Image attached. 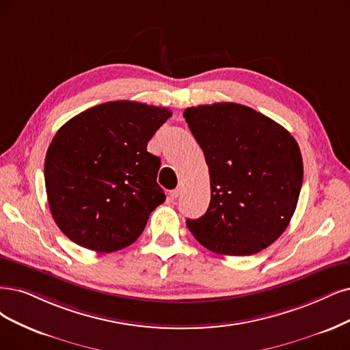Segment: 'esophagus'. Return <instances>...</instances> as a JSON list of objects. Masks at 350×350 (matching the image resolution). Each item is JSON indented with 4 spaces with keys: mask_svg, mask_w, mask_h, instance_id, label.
Here are the masks:
<instances>
[{
    "mask_svg": "<svg viewBox=\"0 0 350 350\" xmlns=\"http://www.w3.org/2000/svg\"><path fill=\"white\" fill-rule=\"evenodd\" d=\"M170 195H172V198H173V199H177L180 195H182V187H177V189H174V190L170 193Z\"/></svg>",
    "mask_w": 350,
    "mask_h": 350,
    "instance_id": "obj_1",
    "label": "esophagus"
}]
</instances>
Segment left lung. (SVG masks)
Instances as JSON below:
<instances>
[{"label":"left lung","mask_w":350,"mask_h":350,"mask_svg":"<svg viewBox=\"0 0 350 350\" xmlns=\"http://www.w3.org/2000/svg\"><path fill=\"white\" fill-rule=\"evenodd\" d=\"M211 176V203L186 225L215 254L247 256L288 226L303 185L300 147L286 128L234 102L185 111Z\"/></svg>","instance_id":"obj_1"}]
</instances>
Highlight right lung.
I'll list each match as a JSON object with an SVG mask.
<instances>
[{
	"instance_id": "obj_1",
	"label": "right lung",
	"mask_w": 350,
	"mask_h": 350,
	"mask_svg": "<svg viewBox=\"0 0 350 350\" xmlns=\"http://www.w3.org/2000/svg\"><path fill=\"white\" fill-rule=\"evenodd\" d=\"M172 111L105 102L73 116L49 146L44 182L51 216L75 243L113 252L137 241L165 200L160 159L147 151Z\"/></svg>"
}]
</instances>
